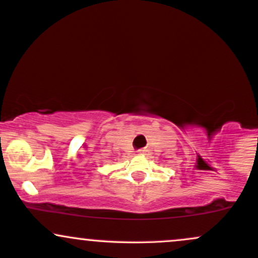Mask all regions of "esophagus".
<instances>
[{
    "label": "esophagus",
    "mask_w": 258,
    "mask_h": 258,
    "mask_svg": "<svg viewBox=\"0 0 258 258\" xmlns=\"http://www.w3.org/2000/svg\"><path fill=\"white\" fill-rule=\"evenodd\" d=\"M141 152H144V150H141Z\"/></svg>",
    "instance_id": "esophagus-1"
}]
</instances>
